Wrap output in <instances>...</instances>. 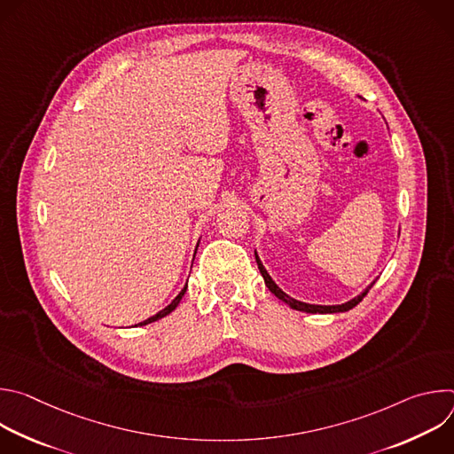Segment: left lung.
<instances>
[{
	"instance_id": "left-lung-1",
	"label": "left lung",
	"mask_w": 454,
	"mask_h": 454,
	"mask_svg": "<svg viewBox=\"0 0 454 454\" xmlns=\"http://www.w3.org/2000/svg\"><path fill=\"white\" fill-rule=\"evenodd\" d=\"M254 258H256V264H258V270H261V273H262V277H264V282H266V286H268V289L277 296V298H280L282 301H286L291 309H296V310H301V312H310V314H331V312H345V310H350L352 307H356L364 296H366V293L370 291V287L375 284V282H372L359 296H356V298H352L350 301H347V303H341V305H312V303H303V301H298V300H294V298H291L289 294H286L275 282H273V278L270 277V273L266 271V268L262 266V262H261V258H258V254H256V251H254Z\"/></svg>"
}]
</instances>
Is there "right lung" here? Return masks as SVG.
I'll return each mask as SVG.
<instances>
[{
    "label": "right lung",
    "mask_w": 454,
    "mask_h": 454,
    "mask_svg": "<svg viewBox=\"0 0 454 454\" xmlns=\"http://www.w3.org/2000/svg\"><path fill=\"white\" fill-rule=\"evenodd\" d=\"M184 293H186V286H184V287H183V289H181V293H179V294H177V296H176V298H174V300H172V303H170V305H167V307H165V309H163V310H160V312H158V314H154V316H151V317H149V319H145V321H142V323H138V325H147V323H153V321H158V319H161V317H165V316H167V314H170V312H172V310H174V309H176V307H177V303H179V301H181V298H183V294H184Z\"/></svg>",
    "instance_id": "add662e5"
}]
</instances>
